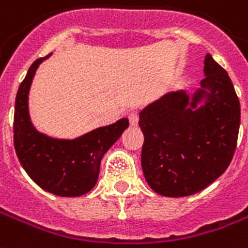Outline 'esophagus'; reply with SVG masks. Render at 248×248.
Listing matches in <instances>:
<instances>
[{
  "instance_id": "34e87169",
  "label": "esophagus",
  "mask_w": 248,
  "mask_h": 248,
  "mask_svg": "<svg viewBox=\"0 0 248 248\" xmlns=\"http://www.w3.org/2000/svg\"><path fill=\"white\" fill-rule=\"evenodd\" d=\"M128 121H130V124L131 126H137L138 122H139V113L137 110H134L130 113V116H128Z\"/></svg>"
}]
</instances>
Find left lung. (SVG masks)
Masks as SVG:
<instances>
[{
	"instance_id": "obj_1",
	"label": "left lung",
	"mask_w": 248,
	"mask_h": 248,
	"mask_svg": "<svg viewBox=\"0 0 248 248\" xmlns=\"http://www.w3.org/2000/svg\"><path fill=\"white\" fill-rule=\"evenodd\" d=\"M204 75L191 99L185 91L170 92L140 111L141 168L162 196L204 190L228 169L237 148L241 105L233 83L211 54Z\"/></svg>"
}]
</instances>
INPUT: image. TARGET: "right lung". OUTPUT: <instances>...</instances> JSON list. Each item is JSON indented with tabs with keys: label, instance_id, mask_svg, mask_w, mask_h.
I'll use <instances>...</instances> for the list:
<instances>
[{
	"label": "right lung",
	"instance_id": "right-lung-1",
	"mask_svg": "<svg viewBox=\"0 0 248 248\" xmlns=\"http://www.w3.org/2000/svg\"><path fill=\"white\" fill-rule=\"evenodd\" d=\"M49 56L36 60L19 86L14 113L15 152L26 173L43 190L58 196H80L93 188L101 158L128 127V120L121 118L73 140L54 139L37 131L28 113V93L36 70Z\"/></svg>",
	"mask_w": 248,
	"mask_h": 248
}]
</instances>
